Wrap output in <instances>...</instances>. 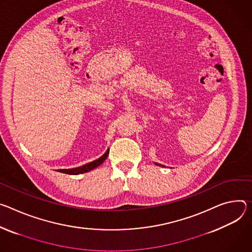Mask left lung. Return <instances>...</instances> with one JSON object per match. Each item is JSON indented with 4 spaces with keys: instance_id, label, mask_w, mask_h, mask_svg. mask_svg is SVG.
Here are the masks:
<instances>
[{
    "instance_id": "1",
    "label": "left lung",
    "mask_w": 252,
    "mask_h": 252,
    "mask_svg": "<svg viewBox=\"0 0 252 252\" xmlns=\"http://www.w3.org/2000/svg\"><path fill=\"white\" fill-rule=\"evenodd\" d=\"M155 164H156V165H157V166H162V167H165V166H164V165H161V164H158V163H155Z\"/></svg>"
}]
</instances>
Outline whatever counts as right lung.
<instances>
[{
	"instance_id": "obj_1",
	"label": "right lung",
	"mask_w": 252,
	"mask_h": 252,
	"mask_svg": "<svg viewBox=\"0 0 252 252\" xmlns=\"http://www.w3.org/2000/svg\"><path fill=\"white\" fill-rule=\"evenodd\" d=\"M109 154V151L107 150L100 158H98L97 160H94L90 163H87L83 166L80 167H76V168H71V169H59L58 171L61 173H66V174H70V175H78V174H82V173H86L89 172L95 168H97L98 166H100L107 158Z\"/></svg>"
}]
</instances>
